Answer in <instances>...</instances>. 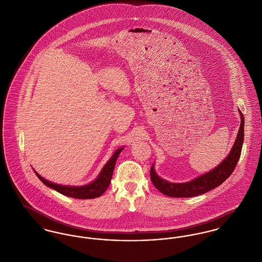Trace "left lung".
I'll return each instance as SVG.
<instances>
[{
    "label": "left lung",
    "instance_id": "1",
    "mask_svg": "<svg viewBox=\"0 0 262 262\" xmlns=\"http://www.w3.org/2000/svg\"><path fill=\"white\" fill-rule=\"evenodd\" d=\"M239 115L241 126L236 136V140L234 141V144L228 156L216 167L191 181L177 183L161 179L156 172L155 165L152 164L150 168V180L156 188L160 190L161 193L170 198H192L203 194L221 185L223 181H226L233 172L242 154L244 138V117L241 111Z\"/></svg>",
    "mask_w": 262,
    "mask_h": 262
}]
</instances>
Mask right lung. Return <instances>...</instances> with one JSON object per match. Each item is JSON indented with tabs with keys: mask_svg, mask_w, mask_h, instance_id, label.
<instances>
[{
	"mask_svg": "<svg viewBox=\"0 0 262 262\" xmlns=\"http://www.w3.org/2000/svg\"><path fill=\"white\" fill-rule=\"evenodd\" d=\"M123 148H124V146H121L120 148L116 149V151L114 152L112 158L106 161V163L101 168V172L99 173L97 179L88 184H84V185L72 186V185H62V184L54 183L52 181H47L43 178H41L35 169H34V171L45 185L49 186L50 188L55 189L56 191L60 192L66 196L78 199V200L96 199V198L101 196V194L107 189L111 181H112V178H113V172L115 169L116 162Z\"/></svg>",
	"mask_w": 262,
	"mask_h": 262,
	"instance_id": "obj_1",
	"label": "right lung"
}]
</instances>
